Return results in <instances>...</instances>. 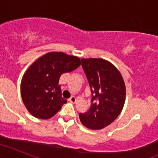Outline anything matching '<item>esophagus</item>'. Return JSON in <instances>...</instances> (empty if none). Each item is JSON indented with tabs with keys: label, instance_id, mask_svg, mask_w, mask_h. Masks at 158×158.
<instances>
[{
	"label": "esophagus",
	"instance_id": "34e87169",
	"mask_svg": "<svg viewBox=\"0 0 158 158\" xmlns=\"http://www.w3.org/2000/svg\"><path fill=\"white\" fill-rule=\"evenodd\" d=\"M76 100L77 99L76 97H75V96H71V97L69 99V101L71 102V103H72V104H75V102H76Z\"/></svg>",
	"mask_w": 158,
	"mask_h": 158
}]
</instances>
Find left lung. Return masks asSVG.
<instances>
[{
	"mask_svg": "<svg viewBox=\"0 0 158 158\" xmlns=\"http://www.w3.org/2000/svg\"><path fill=\"white\" fill-rule=\"evenodd\" d=\"M92 93L88 112L79 114L82 124L99 130L109 125L121 112L125 102V83L118 69L103 59H82Z\"/></svg>",
	"mask_w": 158,
	"mask_h": 158,
	"instance_id": "1",
	"label": "left lung"
}]
</instances>
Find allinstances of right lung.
I'll list each match as a JSON object with an SVG mask.
<instances>
[{
    "mask_svg": "<svg viewBox=\"0 0 158 158\" xmlns=\"http://www.w3.org/2000/svg\"><path fill=\"white\" fill-rule=\"evenodd\" d=\"M80 59L63 52H50L32 63L21 82L22 100L32 116L50 119L67 103L62 97L59 78L80 66Z\"/></svg>",
    "mask_w": 158,
    "mask_h": 158,
    "instance_id": "right-lung-1",
    "label": "right lung"
}]
</instances>
